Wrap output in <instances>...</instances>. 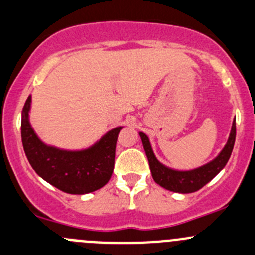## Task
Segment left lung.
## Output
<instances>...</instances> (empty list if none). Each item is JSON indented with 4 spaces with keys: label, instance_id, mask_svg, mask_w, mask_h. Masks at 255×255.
Returning <instances> with one entry per match:
<instances>
[{
    "label": "left lung",
    "instance_id": "1",
    "mask_svg": "<svg viewBox=\"0 0 255 255\" xmlns=\"http://www.w3.org/2000/svg\"><path fill=\"white\" fill-rule=\"evenodd\" d=\"M139 135L141 137L145 154L149 160L150 170H151V175L155 183L159 184L162 188H165L166 190L175 191V193H194V191L202 189L205 184L209 183L227 165L235 142V119L233 121L229 139H228L227 144H225L224 149L220 151V154L210 162L200 166V168L193 169V170L179 171L162 165L152 151L149 137L144 132H139Z\"/></svg>",
    "mask_w": 255,
    "mask_h": 255
}]
</instances>
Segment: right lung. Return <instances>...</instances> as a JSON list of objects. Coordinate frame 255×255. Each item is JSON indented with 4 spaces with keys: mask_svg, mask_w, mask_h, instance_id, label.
I'll use <instances>...</instances> for the list:
<instances>
[{
    "mask_svg": "<svg viewBox=\"0 0 255 255\" xmlns=\"http://www.w3.org/2000/svg\"><path fill=\"white\" fill-rule=\"evenodd\" d=\"M30 109L28 96L22 110L21 137L28 162L43 180L65 193L80 195L108 184L113 175L116 141L123 126L108 131L87 149L64 150L41 141L30 124Z\"/></svg>",
    "mask_w": 255,
    "mask_h": 255,
    "instance_id": "obj_1",
    "label": "right lung"
}]
</instances>
